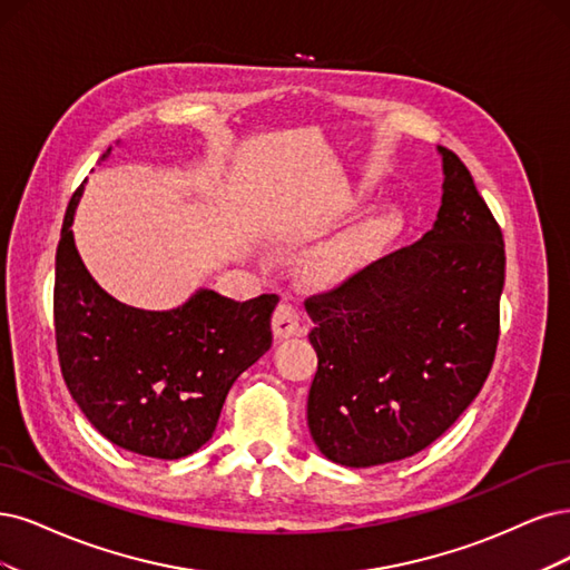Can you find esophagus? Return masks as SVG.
Instances as JSON below:
<instances>
[{"label":"esophagus","mask_w":570,"mask_h":570,"mask_svg":"<svg viewBox=\"0 0 570 570\" xmlns=\"http://www.w3.org/2000/svg\"><path fill=\"white\" fill-rule=\"evenodd\" d=\"M272 328L277 338H291L301 333V309L293 303H279L272 314Z\"/></svg>","instance_id":"esophagus-1"}]
</instances>
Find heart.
I'll return each mask as SVG.
<instances>
[{
  "instance_id": "obj_1",
  "label": "heart",
  "mask_w": 570,
  "mask_h": 570,
  "mask_svg": "<svg viewBox=\"0 0 570 570\" xmlns=\"http://www.w3.org/2000/svg\"><path fill=\"white\" fill-rule=\"evenodd\" d=\"M399 218L394 214H383L377 218H371L368 223L345 232L343 237L328 242L314 253L309 261V269L317 274L320 279H338L341 274L352 269L371 250L385 246L396 237Z\"/></svg>"
}]
</instances>
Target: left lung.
Returning <instances> with one entry per match:
<instances>
[{"mask_svg": "<svg viewBox=\"0 0 570 570\" xmlns=\"http://www.w3.org/2000/svg\"><path fill=\"white\" fill-rule=\"evenodd\" d=\"M439 153L444 195L425 237L305 301L320 360L307 425L345 468L428 449L474 402L495 360L502 229L468 166Z\"/></svg>", "mask_w": 570, "mask_h": 570, "instance_id": "obj_1", "label": "left lung"}]
</instances>
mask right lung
Here are the masks:
<instances>
[{"instance_id":"add662e5","label":"right lung","mask_w":570,"mask_h":570,"mask_svg":"<svg viewBox=\"0 0 570 570\" xmlns=\"http://www.w3.org/2000/svg\"><path fill=\"white\" fill-rule=\"evenodd\" d=\"M81 187L68 204L56 250L53 326L62 381L89 423L119 449L185 458L214 436L232 383L269 350L279 296L237 303L202 288L168 312L115 301L75 248L70 225Z\"/></svg>"}]
</instances>
